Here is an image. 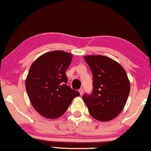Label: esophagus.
<instances>
[{
	"label": "esophagus",
	"mask_w": 151,
	"mask_h": 151,
	"mask_svg": "<svg viewBox=\"0 0 151 151\" xmlns=\"http://www.w3.org/2000/svg\"><path fill=\"white\" fill-rule=\"evenodd\" d=\"M78 92H79V93H80V95H82L83 93V89H82V88H81V89L78 90Z\"/></svg>",
	"instance_id": "34e87169"
}]
</instances>
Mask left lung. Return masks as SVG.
Returning a JSON list of instances; mask_svg holds the SVG:
<instances>
[{"label": "left lung", "instance_id": "1", "mask_svg": "<svg viewBox=\"0 0 151 151\" xmlns=\"http://www.w3.org/2000/svg\"><path fill=\"white\" fill-rule=\"evenodd\" d=\"M93 76L92 95L82 96L92 117L101 122L113 120L124 109L130 92V81L124 68L109 57L85 56Z\"/></svg>", "mask_w": 151, "mask_h": 151}]
</instances>
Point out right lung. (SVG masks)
Instances as JSON below:
<instances>
[{
    "label": "right lung",
    "instance_id": "right-lung-1",
    "mask_svg": "<svg viewBox=\"0 0 151 151\" xmlns=\"http://www.w3.org/2000/svg\"><path fill=\"white\" fill-rule=\"evenodd\" d=\"M73 55L62 50L47 52L32 63L25 79V89L36 111L47 119H56L65 113L73 100L80 95L67 86L65 71Z\"/></svg>",
    "mask_w": 151,
    "mask_h": 151
}]
</instances>
